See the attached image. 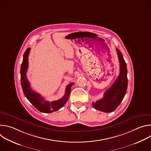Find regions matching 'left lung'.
<instances>
[{
    "label": "left lung",
    "instance_id": "1",
    "mask_svg": "<svg viewBox=\"0 0 151 151\" xmlns=\"http://www.w3.org/2000/svg\"><path fill=\"white\" fill-rule=\"evenodd\" d=\"M120 64V72L118 77L111 87L106 91L103 97L93 102L94 108L104 112H111L115 111L123 100L127 90L128 79L127 64L121 51L116 48Z\"/></svg>",
    "mask_w": 151,
    "mask_h": 151
}]
</instances>
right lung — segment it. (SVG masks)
Here are the masks:
<instances>
[{
  "label": "right lung",
  "instance_id": "obj_1",
  "mask_svg": "<svg viewBox=\"0 0 151 151\" xmlns=\"http://www.w3.org/2000/svg\"><path fill=\"white\" fill-rule=\"evenodd\" d=\"M30 51V48H29L25 51L20 69L21 84L23 93L28 100L40 112L43 113H51L57 111L61 108L68 100L71 91V87L74 85V83L72 82L67 86L65 90V94L61 99L51 102L44 100V99L39 93L34 92L31 89L30 82L26 76L29 65L28 57Z\"/></svg>",
  "mask_w": 151,
  "mask_h": 151
}]
</instances>
